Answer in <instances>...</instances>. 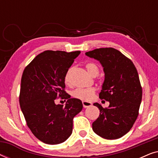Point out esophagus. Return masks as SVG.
<instances>
[{"instance_id": "1", "label": "esophagus", "mask_w": 158, "mask_h": 158, "mask_svg": "<svg viewBox=\"0 0 158 158\" xmlns=\"http://www.w3.org/2000/svg\"><path fill=\"white\" fill-rule=\"evenodd\" d=\"M83 106L84 108H88V107H90V106H91V103L90 102H88V101H83Z\"/></svg>"}]
</instances>
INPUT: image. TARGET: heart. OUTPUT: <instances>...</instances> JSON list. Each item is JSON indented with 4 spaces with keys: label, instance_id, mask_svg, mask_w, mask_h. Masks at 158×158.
<instances>
[{
    "label": "heart",
    "instance_id": "b5f03b06",
    "mask_svg": "<svg viewBox=\"0 0 158 158\" xmlns=\"http://www.w3.org/2000/svg\"><path fill=\"white\" fill-rule=\"evenodd\" d=\"M85 68L88 70V72L90 73L92 76H96L99 73V69L98 65L96 63L93 62H88L85 64ZM72 72V68H70L66 73L64 75V82L66 84L70 83V74ZM96 89L94 88H76L72 92L73 97L75 98L80 99L82 101H90L94 97Z\"/></svg>",
    "mask_w": 158,
    "mask_h": 158
}]
</instances>
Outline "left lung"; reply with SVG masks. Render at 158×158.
Returning a JSON list of instances; mask_svg holds the SVG:
<instances>
[{"instance_id": "8db88e82", "label": "left lung", "mask_w": 158, "mask_h": 158, "mask_svg": "<svg viewBox=\"0 0 158 158\" xmlns=\"http://www.w3.org/2000/svg\"><path fill=\"white\" fill-rule=\"evenodd\" d=\"M85 55L102 64L105 79L99 98L109 102L108 108L94 103L100 110L93 130L106 139H116L129 132L138 115L142 88L132 61L117 49L99 48Z\"/></svg>"}]
</instances>
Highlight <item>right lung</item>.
Wrapping results in <instances>:
<instances>
[{"label": "right lung", "instance_id": "right-lung-1", "mask_svg": "<svg viewBox=\"0 0 158 158\" xmlns=\"http://www.w3.org/2000/svg\"><path fill=\"white\" fill-rule=\"evenodd\" d=\"M81 52L47 50L38 55L23 70L19 103L27 126L44 143L57 144L73 131V120L83 109L81 101L70 98L64 88V75ZM67 99L65 107L56 98Z\"/></svg>", "mask_w": 158, "mask_h": 158}]
</instances>
